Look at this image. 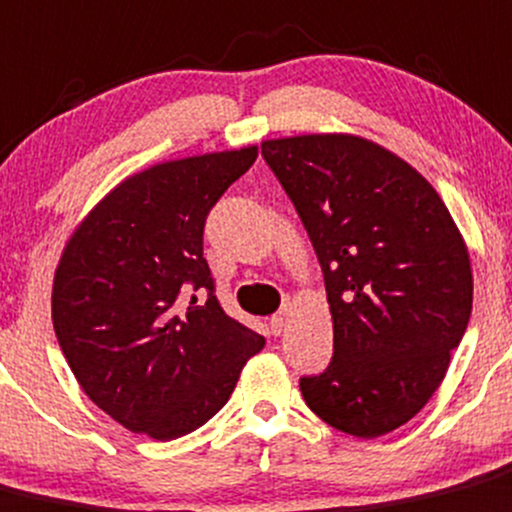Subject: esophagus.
Here are the masks:
<instances>
[{
    "label": "esophagus",
    "instance_id": "esophagus-1",
    "mask_svg": "<svg viewBox=\"0 0 512 512\" xmlns=\"http://www.w3.org/2000/svg\"><path fill=\"white\" fill-rule=\"evenodd\" d=\"M282 325H285V317H282V315H272L270 317V332H272V335H280Z\"/></svg>",
    "mask_w": 512,
    "mask_h": 512
}]
</instances>
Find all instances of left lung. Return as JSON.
Segmentation results:
<instances>
[{"label": "left lung", "instance_id": "left-lung-1", "mask_svg": "<svg viewBox=\"0 0 512 512\" xmlns=\"http://www.w3.org/2000/svg\"><path fill=\"white\" fill-rule=\"evenodd\" d=\"M325 275L332 360L300 377L307 408L380 438L425 408L473 310L468 247L428 180L352 135L262 142Z\"/></svg>", "mask_w": 512, "mask_h": 512}]
</instances>
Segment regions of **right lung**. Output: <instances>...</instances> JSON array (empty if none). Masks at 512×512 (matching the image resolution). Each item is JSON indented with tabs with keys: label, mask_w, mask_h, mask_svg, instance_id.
<instances>
[{
	"label": "right lung",
	"mask_w": 512,
	"mask_h": 512,
	"mask_svg": "<svg viewBox=\"0 0 512 512\" xmlns=\"http://www.w3.org/2000/svg\"><path fill=\"white\" fill-rule=\"evenodd\" d=\"M255 160L257 147H242L127 177L64 247L59 347L89 400L132 433L175 440L205 425L265 345L222 310L202 257L207 215Z\"/></svg>",
	"instance_id": "obj_1"
}]
</instances>
